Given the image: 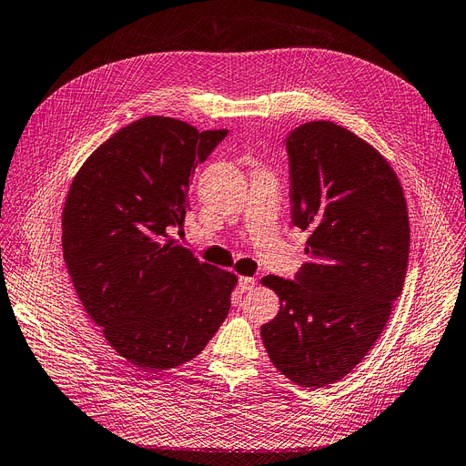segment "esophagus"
Segmentation results:
<instances>
[{
    "label": "esophagus",
    "mask_w": 466,
    "mask_h": 466,
    "mask_svg": "<svg viewBox=\"0 0 466 466\" xmlns=\"http://www.w3.org/2000/svg\"><path fill=\"white\" fill-rule=\"evenodd\" d=\"M254 285H256V281H254L252 277H240V279H238V289L243 290V292L252 290V289H254Z\"/></svg>",
    "instance_id": "obj_1"
}]
</instances>
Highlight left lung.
I'll use <instances>...</instances> for the list:
<instances>
[{
  "mask_svg": "<svg viewBox=\"0 0 466 466\" xmlns=\"http://www.w3.org/2000/svg\"><path fill=\"white\" fill-rule=\"evenodd\" d=\"M287 148L292 221L309 231V262L294 281H259L281 302L262 340L279 373L323 388L351 373L382 334L403 289L411 229L392 164L348 127L302 124Z\"/></svg>",
  "mask_w": 466,
  "mask_h": 466,
  "instance_id": "obj_1",
  "label": "left lung"
}]
</instances>
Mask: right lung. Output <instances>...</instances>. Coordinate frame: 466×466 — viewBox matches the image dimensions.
<instances>
[{
	"label": "right lung",
	"instance_id": "1",
	"mask_svg": "<svg viewBox=\"0 0 466 466\" xmlns=\"http://www.w3.org/2000/svg\"><path fill=\"white\" fill-rule=\"evenodd\" d=\"M228 136L145 116L118 129L74 176L63 256L80 302L134 367L162 373L191 361L231 306L237 275L170 238L183 228L197 164Z\"/></svg>",
	"mask_w": 466,
	"mask_h": 466
}]
</instances>
